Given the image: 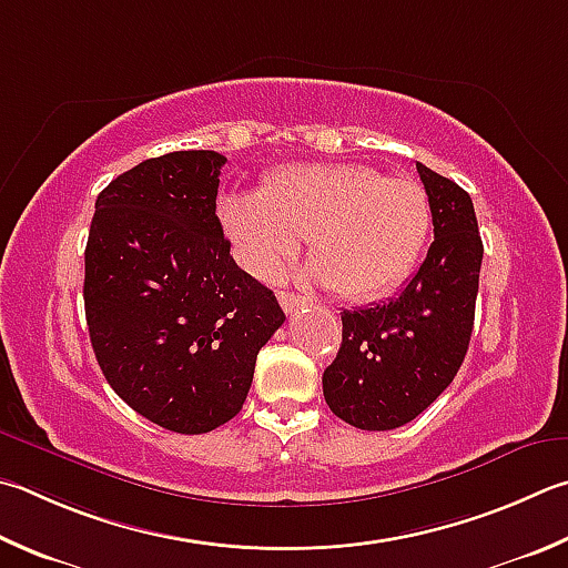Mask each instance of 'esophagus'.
Wrapping results in <instances>:
<instances>
[{
    "label": "esophagus",
    "instance_id": "1",
    "mask_svg": "<svg viewBox=\"0 0 568 568\" xmlns=\"http://www.w3.org/2000/svg\"><path fill=\"white\" fill-rule=\"evenodd\" d=\"M277 301H281L285 313H295V311H301V307L307 305L305 297L295 295V293H287V291H277Z\"/></svg>",
    "mask_w": 568,
    "mask_h": 568
}]
</instances>
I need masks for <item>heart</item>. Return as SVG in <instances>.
<instances>
[{
    "mask_svg": "<svg viewBox=\"0 0 568 568\" xmlns=\"http://www.w3.org/2000/svg\"><path fill=\"white\" fill-rule=\"evenodd\" d=\"M223 233L245 271L267 277L311 235L315 273L329 291L367 301L405 281L432 225L425 185L359 163H291L263 191L225 193Z\"/></svg>",
    "mask_w": 568,
    "mask_h": 568,
    "instance_id": "b5f03b06",
    "label": "heart"
}]
</instances>
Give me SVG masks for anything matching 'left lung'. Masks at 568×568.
<instances>
[{"label": "left lung", "instance_id": "1", "mask_svg": "<svg viewBox=\"0 0 568 568\" xmlns=\"http://www.w3.org/2000/svg\"><path fill=\"white\" fill-rule=\"evenodd\" d=\"M429 195L425 263L397 297L343 313V345L323 373L327 407L347 425L385 432L422 415L467 355L484 245L469 193L417 163Z\"/></svg>", "mask_w": 568, "mask_h": 568}]
</instances>
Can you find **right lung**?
<instances>
[{
	"label": "right lung",
	"mask_w": 568,
	"mask_h": 568,
	"mask_svg": "<svg viewBox=\"0 0 568 568\" xmlns=\"http://www.w3.org/2000/svg\"><path fill=\"white\" fill-rule=\"evenodd\" d=\"M223 163L215 151H173L121 173L99 193L84 253L101 373L131 409L179 435L239 415L255 357L285 320L223 239Z\"/></svg>",
	"instance_id": "1"
}]
</instances>
